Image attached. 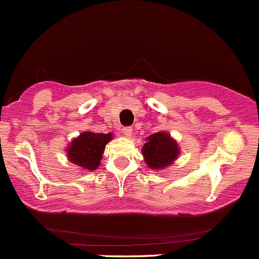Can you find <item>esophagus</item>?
<instances>
[{
	"label": "esophagus",
	"instance_id": "esophagus-1",
	"mask_svg": "<svg viewBox=\"0 0 259 259\" xmlns=\"http://www.w3.org/2000/svg\"><path fill=\"white\" fill-rule=\"evenodd\" d=\"M122 133H124L125 137H132L133 129L130 126H125V127H122Z\"/></svg>",
	"mask_w": 259,
	"mask_h": 259
}]
</instances>
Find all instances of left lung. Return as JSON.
I'll list each match as a JSON object with an SVG mask.
<instances>
[{"instance_id": "1", "label": "left lung", "mask_w": 259, "mask_h": 259, "mask_svg": "<svg viewBox=\"0 0 259 259\" xmlns=\"http://www.w3.org/2000/svg\"><path fill=\"white\" fill-rule=\"evenodd\" d=\"M142 153L149 168L161 169L176 160L179 154V148L170 135L166 133H155L148 138Z\"/></svg>"}]
</instances>
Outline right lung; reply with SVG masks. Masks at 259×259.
<instances>
[{
  "label": "right lung",
  "instance_id": "add662e5",
  "mask_svg": "<svg viewBox=\"0 0 259 259\" xmlns=\"http://www.w3.org/2000/svg\"><path fill=\"white\" fill-rule=\"evenodd\" d=\"M111 140V134L85 132L72 140L67 149L69 160L86 170H94L99 166L105 145Z\"/></svg>",
  "mask_w": 259,
  "mask_h": 259
}]
</instances>
